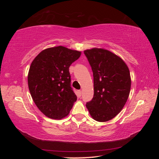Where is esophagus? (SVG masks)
<instances>
[{"mask_svg": "<svg viewBox=\"0 0 159 159\" xmlns=\"http://www.w3.org/2000/svg\"><path fill=\"white\" fill-rule=\"evenodd\" d=\"M78 95H79V97L81 96V90H79V91H78Z\"/></svg>", "mask_w": 159, "mask_h": 159, "instance_id": "esophagus-1", "label": "esophagus"}]
</instances>
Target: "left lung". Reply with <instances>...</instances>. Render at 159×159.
I'll return each instance as SVG.
<instances>
[{
    "mask_svg": "<svg viewBox=\"0 0 159 159\" xmlns=\"http://www.w3.org/2000/svg\"><path fill=\"white\" fill-rule=\"evenodd\" d=\"M92 68L94 95L86 107L94 119L108 121L121 111L130 91V71L121 58L109 50L84 51Z\"/></svg>",
    "mask_w": 159,
    "mask_h": 159,
    "instance_id": "1",
    "label": "left lung"
}]
</instances>
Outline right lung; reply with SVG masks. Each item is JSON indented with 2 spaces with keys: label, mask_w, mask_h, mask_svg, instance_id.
Segmentation results:
<instances>
[{
  "label": "right lung",
  "mask_w": 159,
  "mask_h": 159,
  "mask_svg": "<svg viewBox=\"0 0 159 159\" xmlns=\"http://www.w3.org/2000/svg\"><path fill=\"white\" fill-rule=\"evenodd\" d=\"M80 56L79 51L57 46L43 50L32 61L29 89L34 103L48 118L65 117L76 101L69 69Z\"/></svg>",
  "instance_id": "obj_1"
}]
</instances>
